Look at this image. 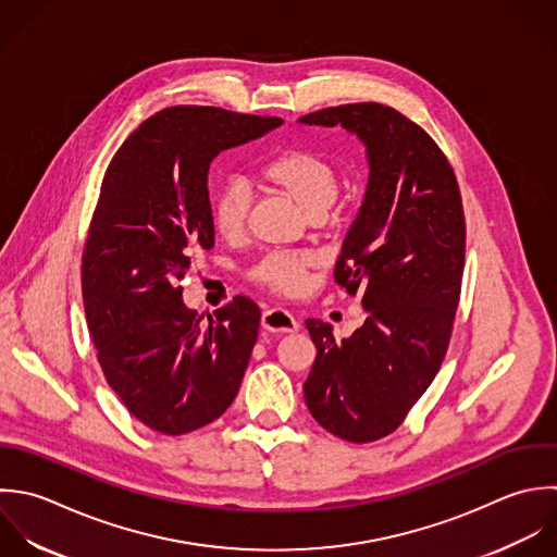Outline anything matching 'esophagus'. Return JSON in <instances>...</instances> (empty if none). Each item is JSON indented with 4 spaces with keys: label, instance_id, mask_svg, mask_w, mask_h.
Segmentation results:
<instances>
[{
    "label": "esophagus",
    "instance_id": "1",
    "mask_svg": "<svg viewBox=\"0 0 557 557\" xmlns=\"http://www.w3.org/2000/svg\"><path fill=\"white\" fill-rule=\"evenodd\" d=\"M262 327L267 332H297L299 330V323L297 319L288 312V310H282V308H271L267 312H262Z\"/></svg>",
    "mask_w": 557,
    "mask_h": 557
}]
</instances>
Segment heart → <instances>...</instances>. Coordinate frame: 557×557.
I'll use <instances>...</instances> for the list:
<instances>
[{
	"instance_id": "b5f03b06",
	"label": "heart",
	"mask_w": 557,
	"mask_h": 557,
	"mask_svg": "<svg viewBox=\"0 0 557 557\" xmlns=\"http://www.w3.org/2000/svg\"><path fill=\"white\" fill-rule=\"evenodd\" d=\"M262 184L293 201L308 219H319L336 199L341 177L336 166L321 153L290 149L271 158L260 169ZM251 190L240 180L225 182L212 199V227L223 238H236L247 225ZM314 256L306 251L267 253L253 269L251 280L273 293L297 295L306 288Z\"/></svg>"
}]
</instances>
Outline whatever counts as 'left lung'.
Masks as SVG:
<instances>
[{
	"label": "left lung",
	"instance_id": "obj_1",
	"mask_svg": "<svg viewBox=\"0 0 557 557\" xmlns=\"http://www.w3.org/2000/svg\"><path fill=\"white\" fill-rule=\"evenodd\" d=\"M304 125L345 127L367 147L369 182L334 277L362 295V327L336 341L308 319L317 358L304 384L310 414L349 443L393 434L436 377L449 347L465 271L456 173L425 129L391 106L345 103Z\"/></svg>",
	"mask_w": 557,
	"mask_h": 557
}]
</instances>
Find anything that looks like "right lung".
Returning a JSON list of instances; mask_svg holds the SVG:
<instances>
[{
  "instance_id": "right-lung-1",
  "label": "right lung",
  "mask_w": 557,
  "mask_h": 557,
  "mask_svg": "<svg viewBox=\"0 0 557 557\" xmlns=\"http://www.w3.org/2000/svg\"><path fill=\"white\" fill-rule=\"evenodd\" d=\"M277 125V116L173 106L138 125L103 175L82 256L84 310L110 388L153 432H195L240 388L260 308L234 297L203 323L177 282L193 251L214 245L212 160Z\"/></svg>"
}]
</instances>
